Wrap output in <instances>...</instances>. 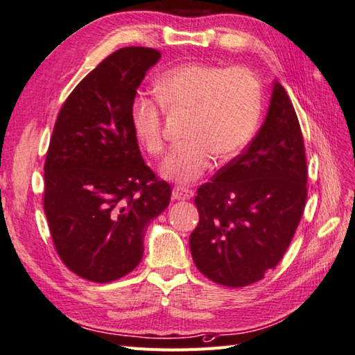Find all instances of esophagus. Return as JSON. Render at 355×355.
I'll return each mask as SVG.
<instances>
[{
	"label": "esophagus",
	"mask_w": 355,
	"mask_h": 355,
	"mask_svg": "<svg viewBox=\"0 0 355 355\" xmlns=\"http://www.w3.org/2000/svg\"><path fill=\"white\" fill-rule=\"evenodd\" d=\"M193 196V191L187 187H175L173 189V199H179V200H185L190 199Z\"/></svg>",
	"instance_id": "34e87169"
}]
</instances>
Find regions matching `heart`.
Wrapping results in <instances>:
<instances>
[{
	"mask_svg": "<svg viewBox=\"0 0 355 355\" xmlns=\"http://www.w3.org/2000/svg\"><path fill=\"white\" fill-rule=\"evenodd\" d=\"M166 111H190L187 140L164 160L160 173L176 182H193L219 160L236 156L255 132L263 92L245 68L224 69L209 63H187L166 71L155 86ZM162 108L156 100L137 97L131 105V125L140 145L151 156L165 150Z\"/></svg>",
	"mask_w": 355,
	"mask_h": 355,
	"instance_id": "b5f03b06",
	"label": "heart"
}]
</instances>
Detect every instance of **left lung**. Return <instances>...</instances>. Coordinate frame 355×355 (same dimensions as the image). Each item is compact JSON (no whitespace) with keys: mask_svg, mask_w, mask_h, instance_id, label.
<instances>
[{"mask_svg":"<svg viewBox=\"0 0 355 355\" xmlns=\"http://www.w3.org/2000/svg\"><path fill=\"white\" fill-rule=\"evenodd\" d=\"M306 182L302 128L275 82L255 139L198 189L199 224L190 250L199 272L227 287L263 279L282 261L303 216Z\"/></svg>","mask_w":355,"mask_h":355,"instance_id":"left-lung-1","label":"left lung"}]
</instances>
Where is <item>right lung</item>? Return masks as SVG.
<instances>
[{"label": "right lung", "instance_id": "right-lung-1", "mask_svg": "<svg viewBox=\"0 0 355 355\" xmlns=\"http://www.w3.org/2000/svg\"><path fill=\"white\" fill-rule=\"evenodd\" d=\"M160 52L122 48L92 69L58 112L44 162V213L64 266L94 283L136 269L145 227L171 187L140 155L131 105Z\"/></svg>", "mask_w": 355, "mask_h": 355}]
</instances>
